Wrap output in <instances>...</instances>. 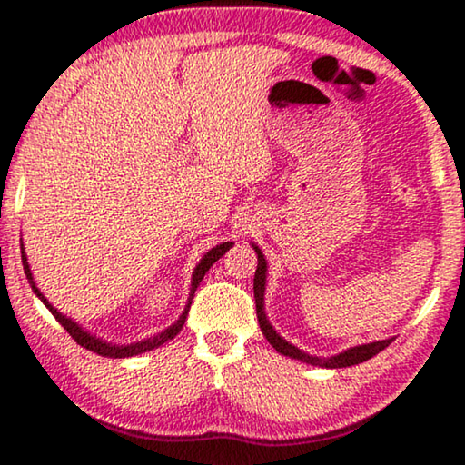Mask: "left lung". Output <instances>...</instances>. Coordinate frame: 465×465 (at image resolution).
Wrapping results in <instances>:
<instances>
[{
  "label": "left lung",
  "instance_id": "1",
  "mask_svg": "<svg viewBox=\"0 0 465 465\" xmlns=\"http://www.w3.org/2000/svg\"><path fill=\"white\" fill-rule=\"evenodd\" d=\"M252 248H254V252H256V259H259V265H256V272H254L256 317H259V325H261L262 336H265L267 341H269V344H272L277 352H282L283 357L299 359V361L307 363V365L330 367V370H338V367H351V365H357V363L367 361V359H371L373 355H378L380 351H384L386 346L394 341V338H386V341L351 346V349H346V351L338 352V355H331V357L309 355V352L301 351L299 346H294V344H290L288 341H283V338L273 330V325L269 323L267 313H265V286H267V261H265V254L261 252V248L256 246V244H252Z\"/></svg>",
  "mask_w": 465,
  "mask_h": 465
}]
</instances>
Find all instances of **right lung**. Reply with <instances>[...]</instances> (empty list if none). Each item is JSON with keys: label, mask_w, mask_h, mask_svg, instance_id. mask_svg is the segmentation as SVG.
I'll list each match as a JSON object with an SVG mask.
<instances>
[{"label": "right lung", "mask_w": 465, "mask_h": 465, "mask_svg": "<svg viewBox=\"0 0 465 465\" xmlns=\"http://www.w3.org/2000/svg\"><path fill=\"white\" fill-rule=\"evenodd\" d=\"M233 246V242H221V244H217L214 248H211L209 252H206L203 259H200V262L196 265V269H193L192 273V288H190V296H188V304H185L183 313L179 315V320L169 325V328L163 330L161 334L156 336H150V338H143V341L140 342H134V344H113V342H106L102 341V338L89 334V331L85 328H81V325L71 320V317H66L64 313H60L58 309L54 307V304L45 299L44 294H41V290L37 288V283H35L33 280V273H31V267H29V259H26L25 254V246H23V240H20V254H23V267H25V275L26 280H29L33 292L37 294V299L45 304L47 309H50V313L55 317L62 323V328H64L68 334H71L74 338V342L81 344L83 349L87 351H94L98 352V355L102 357H113V359H124V357H134V355H142V352H148L152 349H158V346L164 344L166 341H173L179 331H182L183 323H185V317H188V311H190V304H192V299L193 294H196V288L200 286V282H203V277L206 275V272L213 267V262H217L221 256H223L230 248Z\"/></svg>", "instance_id": "obj_1"}]
</instances>
